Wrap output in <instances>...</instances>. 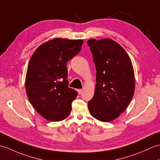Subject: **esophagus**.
Masks as SVG:
<instances>
[{
    "label": "esophagus",
    "instance_id": "obj_1",
    "mask_svg": "<svg viewBox=\"0 0 160 160\" xmlns=\"http://www.w3.org/2000/svg\"><path fill=\"white\" fill-rule=\"evenodd\" d=\"M82 91H83L82 89H78V92L79 94H81L82 92Z\"/></svg>",
    "mask_w": 160,
    "mask_h": 160
}]
</instances>
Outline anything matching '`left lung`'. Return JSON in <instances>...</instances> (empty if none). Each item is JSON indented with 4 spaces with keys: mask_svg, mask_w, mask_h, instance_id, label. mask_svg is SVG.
Masks as SVG:
<instances>
[{
    "mask_svg": "<svg viewBox=\"0 0 160 160\" xmlns=\"http://www.w3.org/2000/svg\"><path fill=\"white\" fill-rule=\"evenodd\" d=\"M96 71L93 98L88 103L91 116L110 122L127 108L135 91L132 62L125 50L115 41L106 38L87 42Z\"/></svg>",
    "mask_w": 160,
    "mask_h": 160,
    "instance_id": "8db88e82",
    "label": "left lung"
}]
</instances>
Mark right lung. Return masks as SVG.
<instances>
[{"label":"right lung","mask_w":160,"mask_h":160,"mask_svg":"<svg viewBox=\"0 0 160 160\" xmlns=\"http://www.w3.org/2000/svg\"><path fill=\"white\" fill-rule=\"evenodd\" d=\"M83 40L54 38L40 45L28 62L25 79L28 98L48 121L68 117L78 92L68 87L67 62L80 52Z\"/></svg>","instance_id":"right-lung-1"}]
</instances>
